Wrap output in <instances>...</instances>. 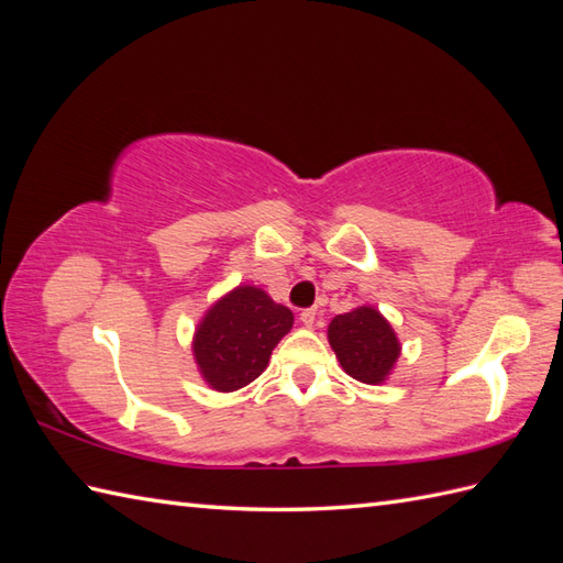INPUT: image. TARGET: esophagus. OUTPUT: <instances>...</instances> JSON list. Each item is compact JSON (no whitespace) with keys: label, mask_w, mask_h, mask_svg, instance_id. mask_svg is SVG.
I'll list each match as a JSON object with an SVG mask.
<instances>
[{"label":"esophagus","mask_w":563,"mask_h":563,"mask_svg":"<svg viewBox=\"0 0 563 563\" xmlns=\"http://www.w3.org/2000/svg\"><path fill=\"white\" fill-rule=\"evenodd\" d=\"M300 321H302V324H305L307 329H312V327L317 324V307L305 309V312L300 314Z\"/></svg>","instance_id":"34e87169"}]
</instances>
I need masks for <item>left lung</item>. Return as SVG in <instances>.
<instances>
[{
    "label": "left lung",
    "mask_w": 563,
    "mask_h": 563,
    "mask_svg": "<svg viewBox=\"0 0 563 563\" xmlns=\"http://www.w3.org/2000/svg\"><path fill=\"white\" fill-rule=\"evenodd\" d=\"M329 343L341 367L353 379L379 385L401 355V343L375 307H357L331 319Z\"/></svg>",
    "instance_id": "8db88e82"
}]
</instances>
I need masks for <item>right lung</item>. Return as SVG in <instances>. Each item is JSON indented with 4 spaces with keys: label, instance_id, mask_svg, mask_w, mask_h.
Segmentation results:
<instances>
[{
    "label": "right lung",
    "instance_id": "right-lung-1",
    "mask_svg": "<svg viewBox=\"0 0 563 563\" xmlns=\"http://www.w3.org/2000/svg\"><path fill=\"white\" fill-rule=\"evenodd\" d=\"M292 312L254 285H239L214 302L196 329L194 355L214 391H234L268 367L275 345L292 329Z\"/></svg>",
    "mask_w": 563,
    "mask_h": 563
}]
</instances>
